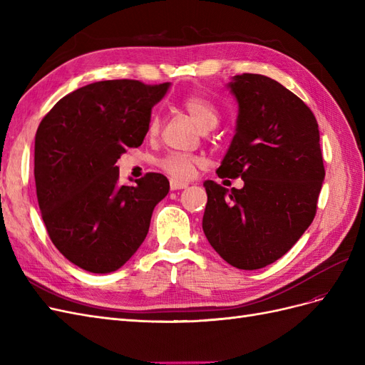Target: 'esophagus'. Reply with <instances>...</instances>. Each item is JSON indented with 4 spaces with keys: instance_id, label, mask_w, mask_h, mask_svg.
<instances>
[{
    "instance_id": "obj_1",
    "label": "esophagus",
    "mask_w": 365,
    "mask_h": 365,
    "mask_svg": "<svg viewBox=\"0 0 365 365\" xmlns=\"http://www.w3.org/2000/svg\"><path fill=\"white\" fill-rule=\"evenodd\" d=\"M187 185H189V184L176 181V180H170V190H181V189H185Z\"/></svg>"
}]
</instances>
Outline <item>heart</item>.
Returning a JSON list of instances; mask_svg holds the SVG:
<instances>
[{"mask_svg": "<svg viewBox=\"0 0 365 365\" xmlns=\"http://www.w3.org/2000/svg\"><path fill=\"white\" fill-rule=\"evenodd\" d=\"M181 108L187 114H189V117L193 120V123L201 130L215 128L219 120L217 109L215 108V105L210 101H207V98L202 96L190 94L184 97L181 101ZM158 132H160V117L157 114H153L149 120L148 134L153 137L157 135ZM200 164H201L200 158L185 155V153H170V155L164 157L160 161L163 170L178 180L190 178L195 172V168Z\"/></svg>", "mask_w": 365, "mask_h": 365, "instance_id": "heart-1", "label": "heart"}]
</instances>
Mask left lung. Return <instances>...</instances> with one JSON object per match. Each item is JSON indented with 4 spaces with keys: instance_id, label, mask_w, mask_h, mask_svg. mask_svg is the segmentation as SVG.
<instances>
[{
    "instance_id": "1",
    "label": "left lung",
    "mask_w": 365,
    "mask_h": 365,
    "mask_svg": "<svg viewBox=\"0 0 365 365\" xmlns=\"http://www.w3.org/2000/svg\"><path fill=\"white\" fill-rule=\"evenodd\" d=\"M236 97V132L216 170L242 189L205 181L202 230L239 269H260L284 256L312 224L324 181L315 115L277 81L244 73L227 85Z\"/></svg>"
}]
</instances>
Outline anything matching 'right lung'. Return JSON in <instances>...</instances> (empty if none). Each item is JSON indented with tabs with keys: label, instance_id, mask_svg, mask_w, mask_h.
<instances>
[{
	"label": "right lung",
	"instance_id": "obj_1",
	"mask_svg": "<svg viewBox=\"0 0 365 365\" xmlns=\"http://www.w3.org/2000/svg\"><path fill=\"white\" fill-rule=\"evenodd\" d=\"M170 83L102 81L79 88L51 108L35 137L38 204L48 236L65 257L108 274L134 256L169 180L146 173L118 184L117 160L148 134L153 105Z\"/></svg>",
	"mask_w": 365,
	"mask_h": 365
}]
</instances>
